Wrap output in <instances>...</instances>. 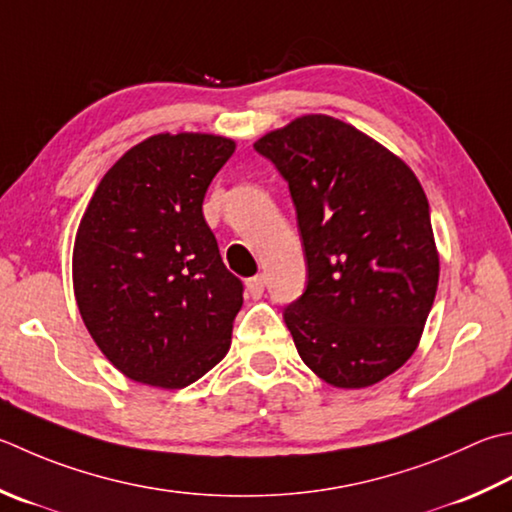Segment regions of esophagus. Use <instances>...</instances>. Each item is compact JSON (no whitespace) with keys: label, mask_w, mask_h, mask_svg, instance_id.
<instances>
[{"label":"esophagus","mask_w":512,"mask_h":512,"mask_svg":"<svg viewBox=\"0 0 512 512\" xmlns=\"http://www.w3.org/2000/svg\"><path fill=\"white\" fill-rule=\"evenodd\" d=\"M246 288H248V295L253 299H259L264 295V288H266V277L264 275H255L246 279Z\"/></svg>","instance_id":"34e87169"}]
</instances>
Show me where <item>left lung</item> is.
I'll return each instance as SVG.
<instances>
[{
  "mask_svg": "<svg viewBox=\"0 0 512 512\" xmlns=\"http://www.w3.org/2000/svg\"><path fill=\"white\" fill-rule=\"evenodd\" d=\"M288 182L308 284L284 308L299 357L337 388H366L415 353L439 255L422 184L355 126L304 115L255 142Z\"/></svg>",
  "mask_w": 512,
  "mask_h": 512,
  "instance_id": "left-lung-1",
  "label": "left lung"
}]
</instances>
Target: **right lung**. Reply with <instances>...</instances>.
<instances>
[{"label": "right lung", "mask_w": 512, "mask_h": 512, "mask_svg": "<svg viewBox=\"0 0 512 512\" xmlns=\"http://www.w3.org/2000/svg\"><path fill=\"white\" fill-rule=\"evenodd\" d=\"M233 139L162 133L119 157L79 222L75 299L117 370L184 388L224 359L244 286L224 266L204 195Z\"/></svg>", "instance_id": "1"}]
</instances>
